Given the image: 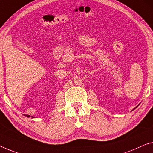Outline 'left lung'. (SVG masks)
Here are the masks:
<instances>
[{"label": "left lung", "mask_w": 153, "mask_h": 153, "mask_svg": "<svg viewBox=\"0 0 153 153\" xmlns=\"http://www.w3.org/2000/svg\"><path fill=\"white\" fill-rule=\"evenodd\" d=\"M135 108H134V109H135Z\"/></svg>", "instance_id": "8db88e82"}]
</instances>
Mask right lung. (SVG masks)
Here are the masks:
<instances>
[{
    "label": "right lung",
    "instance_id": "right-lung-1",
    "mask_svg": "<svg viewBox=\"0 0 153 153\" xmlns=\"http://www.w3.org/2000/svg\"><path fill=\"white\" fill-rule=\"evenodd\" d=\"M25 115L27 116V117H30V115ZM32 117V118H34V117H33V116H32V117Z\"/></svg>",
    "mask_w": 153,
    "mask_h": 153
}]
</instances>
